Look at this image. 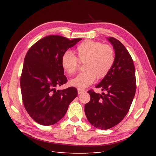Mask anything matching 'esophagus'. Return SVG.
<instances>
[{"mask_svg": "<svg viewBox=\"0 0 156 156\" xmlns=\"http://www.w3.org/2000/svg\"><path fill=\"white\" fill-rule=\"evenodd\" d=\"M84 91L85 90H82V89H78V94L82 93V92H84Z\"/></svg>", "mask_w": 156, "mask_h": 156, "instance_id": "esophagus-1", "label": "esophagus"}]
</instances>
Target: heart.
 Masks as SVG:
<instances>
[{
	"label": "heart",
	"mask_w": 156,
	"mask_h": 156,
	"mask_svg": "<svg viewBox=\"0 0 156 156\" xmlns=\"http://www.w3.org/2000/svg\"><path fill=\"white\" fill-rule=\"evenodd\" d=\"M77 57L70 51H66L61 58L63 69L71 75L78 68L79 62H84L83 69L76 77L69 81L72 87L84 89L94 83L97 79H102L110 72L115 62L113 48L100 41L86 40L82 41L76 49Z\"/></svg>",
	"instance_id": "heart-1"
}]
</instances>
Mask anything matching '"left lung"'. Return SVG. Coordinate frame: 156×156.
I'll list each match as a JSON object with an SVG mask.
<instances>
[{
    "label": "left lung",
    "instance_id": "obj_1",
    "mask_svg": "<svg viewBox=\"0 0 156 156\" xmlns=\"http://www.w3.org/2000/svg\"><path fill=\"white\" fill-rule=\"evenodd\" d=\"M107 39L115 49V62L108 74L96 87L105 93L88 90L90 101L84 106L88 121L102 130L114 127L124 119L136 90L135 66L131 55L118 39Z\"/></svg>",
    "mask_w": 156,
    "mask_h": 156
}]
</instances>
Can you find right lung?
Masks as SVG:
<instances>
[{
  "label": "right lung",
  "mask_w": 156,
  "mask_h": 156,
  "mask_svg": "<svg viewBox=\"0 0 156 156\" xmlns=\"http://www.w3.org/2000/svg\"><path fill=\"white\" fill-rule=\"evenodd\" d=\"M81 39L48 35L33 45L26 54L20 79L23 102L39 124L56 123L78 96L74 87L58 90L55 88L68 81L61 65L63 54Z\"/></svg>",
  "instance_id": "add662e5"
}]
</instances>
